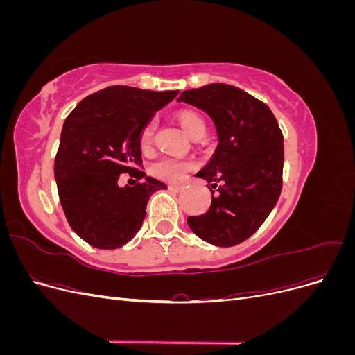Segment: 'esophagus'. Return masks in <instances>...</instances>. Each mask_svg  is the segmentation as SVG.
<instances>
[{
	"instance_id": "1",
	"label": "esophagus",
	"mask_w": 355,
	"mask_h": 355,
	"mask_svg": "<svg viewBox=\"0 0 355 355\" xmlns=\"http://www.w3.org/2000/svg\"><path fill=\"white\" fill-rule=\"evenodd\" d=\"M168 189H170L171 192H180L182 189H184V187H182V185H173V184H171V185H168Z\"/></svg>"
}]
</instances>
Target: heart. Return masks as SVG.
Wrapping results in <instances>:
<instances>
[{"label":"heart","mask_w":355,"mask_h":355,"mask_svg":"<svg viewBox=\"0 0 355 355\" xmlns=\"http://www.w3.org/2000/svg\"><path fill=\"white\" fill-rule=\"evenodd\" d=\"M178 118L182 128H184L189 137L201 132L202 128L206 130V123H204L202 118L196 112L182 111L179 112ZM155 128H157V123L154 120L146 123L145 127L142 128L141 136H139V144H141L142 149L151 148L154 142ZM192 168H194V161L187 159V158H178V157H164L155 161V163L151 166V173L161 180L170 182V184H178V182H182L187 178V175Z\"/></svg>","instance_id":"1"}]
</instances>
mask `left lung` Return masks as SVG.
Here are the masks:
<instances>
[{"label":"left lung","mask_w":355,"mask_h":355,"mask_svg":"<svg viewBox=\"0 0 355 355\" xmlns=\"http://www.w3.org/2000/svg\"><path fill=\"white\" fill-rule=\"evenodd\" d=\"M178 102L206 112L218 146L197 178L216 188L209 211L188 225L204 241L231 247L253 235L271 213L283 185V133L268 106L244 90L213 83L185 90ZM209 187V185H207Z\"/></svg>","instance_id":"1"}]
</instances>
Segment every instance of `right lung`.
<instances>
[{
    "mask_svg": "<svg viewBox=\"0 0 355 355\" xmlns=\"http://www.w3.org/2000/svg\"><path fill=\"white\" fill-rule=\"evenodd\" d=\"M178 93L111 85L87 96L67 116L55 179L69 227L85 243L110 250L130 241L142 227L149 197L167 188L139 168V136ZM121 173L141 182L118 187Z\"/></svg>",
    "mask_w": 355,
    "mask_h": 355,
    "instance_id": "obj_1",
    "label": "right lung"
}]
</instances>
